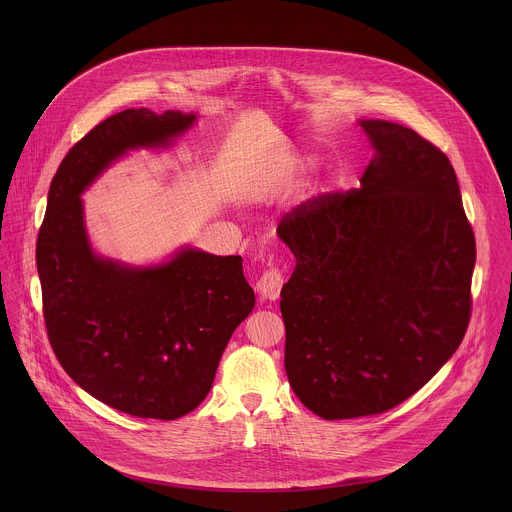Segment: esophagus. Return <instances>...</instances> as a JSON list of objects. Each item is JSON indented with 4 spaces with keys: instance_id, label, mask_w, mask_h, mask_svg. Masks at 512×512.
I'll list each match as a JSON object with an SVG mask.
<instances>
[{
    "instance_id": "esophagus-1",
    "label": "esophagus",
    "mask_w": 512,
    "mask_h": 512,
    "mask_svg": "<svg viewBox=\"0 0 512 512\" xmlns=\"http://www.w3.org/2000/svg\"><path fill=\"white\" fill-rule=\"evenodd\" d=\"M282 286H284V276L278 268L272 266V268L264 270V274L260 276V280L256 284V290L266 299H278Z\"/></svg>"
}]
</instances>
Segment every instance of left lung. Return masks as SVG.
Listing matches in <instances>:
<instances>
[{
	"label": "left lung",
	"instance_id": "1",
	"mask_svg": "<svg viewBox=\"0 0 512 512\" xmlns=\"http://www.w3.org/2000/svg\"><path fill=\"white\" fill-rule=\"evenodd\" d=\"M361 189L307 199L280 220L295 256L282 288L286 372L325 420L388 412L463 341L475 234L447 155L410 128L363 120Z\"/></svg>",
	"mask_w": 512,
	"mask_h": 512
}]
</instances>
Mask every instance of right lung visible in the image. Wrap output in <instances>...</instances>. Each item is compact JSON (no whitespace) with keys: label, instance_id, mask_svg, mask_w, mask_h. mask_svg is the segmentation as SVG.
<instances>
[{"label":"right lung","instance_id":"obj_1","mask_svg":"<svg viewBox=\"0 0 512 512\" xmlns=\"http://www.w3.org/2000/svg\"><path fill=\"white\" fill-rule=\"evenodd\" d=\"M195 120L128 108L94 126L61 161L37 236L43 317L59 363L90 396L138 418L177 420L207 398L256 299L240 256L183 248L153 268L98 258L80 193L128 149L169 146Z\"/></svg>","mask_w":512,"mask_h":512}]
</instances>
